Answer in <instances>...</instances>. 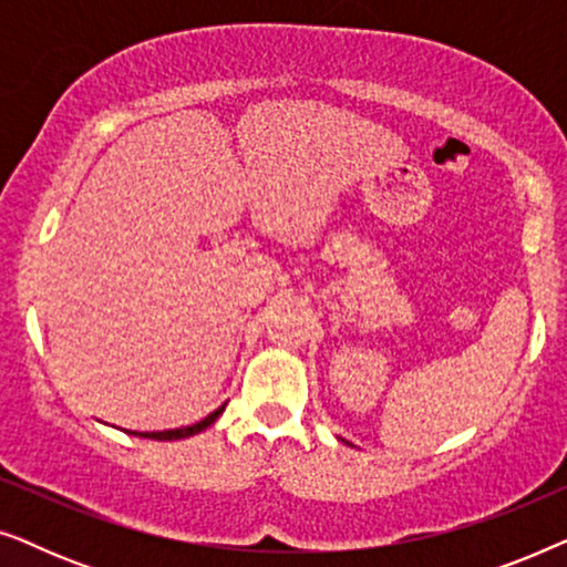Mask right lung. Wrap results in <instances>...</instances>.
<instances>
[{
	"instance_id": "add662e5",
	"label": "right lung",
	"mask_w": 567,
	"mask_h": 567,
	"mask_svg": "<svg viewBox=\"0 0 567 567\" xmlns=\"http://www.w3.org/2000/svg\"><path fill=\"white\" fill-rule=\"evenodd\" d=\"M221 410H224V405L219 408V410H214L212 415H206L204 421H198L196 425H185V429H175V431H152V433H136V436H144V439H157V441H173V439H185V436H193V433H198V431H204V429H208V425H212L216 417L221 415Z\"/></svg>"
}]
</instances>
